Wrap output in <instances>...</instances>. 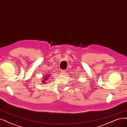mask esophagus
Instances as JSON below:
<instances>
[{
	"instance_id": "obj_1",
	"label": "esophagus",
	"mask_w": 127,
	"mask_h": 127,
	"mask_svg": "<svg viewBox=\"0 0 127 127\" xmlns=\"http://www.w3.org/2000/svg\"><path fill=\"white\" fill-rule=\"evenodd\" d=\"M66 70H64V69L61 70V73H62V74H65V73H66Z\"/></svg>"
}]
</instances>
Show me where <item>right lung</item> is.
<instances>
[{
    "mask_svg": "<svg viewBox=\"0 0 127 127\" xmlns=\"http://www.w3.org/2000/svg\"><path fill=\"white\" fill-rule=\"evenodd\" d=\"M49 75H50V74H49ZM49 75H48V76H49ZM48 77H47V76H45V77H44V80H46V79H48ZM42 82H43V83H45V81H42Z\"/></svg>",
    "mask_w": 127,
    "mask_h": 127,
    "instance_id": "1",
    "label": "right lung"
}]
</instances>
